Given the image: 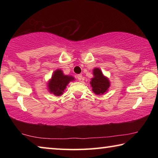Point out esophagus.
Segmentation results:
<instances>
[{
	"instance_id": "obj_1",
	"label": "esophagus",
	"mask_w": 158,
	"mask_h": 158,
	"mask_svg": "<svg viewBox=\"0 0 158 158\" xmlns=\"http://www.w3.org/2000/svg\"><path fill=\"white\" fill-rule=\"evenodd\" d=\"M77 79H78L79 81H81L82 79V74H78V75H77Z\"/></svg>"
}]
</instances>
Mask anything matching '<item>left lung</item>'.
Here are the masks:
<instances>
[{
    "label": "left lung",
    "mask_w": 158,
    "mask_h": 158,
    "mask_svg": "<svg viewBox=\"0 0 158 158\" xmlns=\"http://www.w3.org/2000/svg\"><path fill=\"white\" fill-rule=\"evenodd\" d=\"M93 75H94V77L90 81L93 91L97 95L104 94L106 92L110 85L108 79L104 77L102 73L98 68H95L93 69Z\"/></svg>",
    "instance_id": "obj_1"
}]
</instances>
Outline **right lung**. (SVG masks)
Segmentation results:
<instances>
[{"mask_svg": "<svg viewBox=\"0 0 158 158\" xmlns=\"http://www.w3.org/2000/svg\"><path fill=\"white\" fill-rule=\"evenodd\" d=\"M74 79L73 77L64 75L62 71L58 69L53 73L52 79L48 84L49 91L57 96L62 95L66 85L69 81L74 80Z\"/></svg>", "mask_w": 158, "mask_h": 158, "instance_id": "right-lung-1", "label": "right lung"}]
</instances>
